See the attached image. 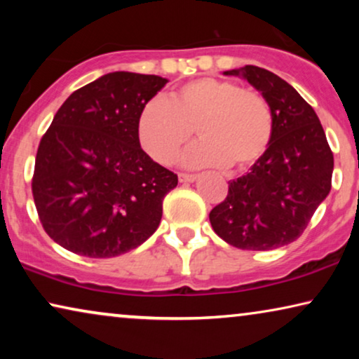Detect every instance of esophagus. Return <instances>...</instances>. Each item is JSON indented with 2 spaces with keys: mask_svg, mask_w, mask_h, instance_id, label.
I'll return each instance as SVG.
<instances>
[{
  "mask_svg": "<svg viewBox=\"0 0 359 359\" xmlns=\"http://www.w3.org/2000/svg\"><path fill=\"white\" fill-rule=\"evenodd\" d=\"M178 180H180V183H194V181L198 180V176H196V175L180 173V175H178Z\"/></svg>",
  "mask_w": 359,
  "mask_h": 359,
  "instance_id": "esophagus-1",
  "label": "esophagus"
}]
</instances>
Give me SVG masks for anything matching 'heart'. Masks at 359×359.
<instances>
[{
    "mask_svg": "<svg viewBox=\"0 0 359 359\" xmlns=\"http://www.w3.org/2000/svg\"><path fill=\"white\" fill-rule=\"evenodd\" d=\"M196 127L201 142L181 156L184 168L227 166L243 170L262 158L273 137L268 101L232 81L199 78L170 95L151 100L137 119L147 154L161 165L176 160Z\"/></svg>",
    "mask_w": 359,
    "mask_h": 359,
    "instance_id": "1",
    "label": "heart"
}]
</instances>
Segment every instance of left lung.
Returning a JSON list of instances; mask_svg holds the SVG:
<instances>
[{
	"label": "left lung",
	"instance_id": "1",
	"mask_svg": "<svg viewBox=\"0 0 359 359\" xmlns=\"http://www.w3.org/2000/svg\"><path fill=\"white\" fill-rule=\"evenodd\" d=\"M262 93L273 112L268 150L210 210L214 232L242 250L266 252L301 237L330 193L333 154L316 111L283 78L245 65L224 72Z\"/></svg>",
	"mask_w": 359,
	"mask_h": 359
}]
</instances>
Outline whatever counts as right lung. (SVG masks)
I'll return each mask as SVG.
<instances>
[{"instance_id": "right-lung-1", "label": "right lung", "mask_w": 359, "mask_h": 359, "mask_svg": "<svg viewBox=\"0 0 359 359\" xmlns=\"http://www.w3.org/2000/svg\"><path fill=\"white\" fill-rule=\"evenodd\" d=\"M166 83L112 72L57 111L39 145L32 194L43 230L68 252L119 257L158 229L178 176L142 150L137 119Z\"/></svg>"}]
</instances>
